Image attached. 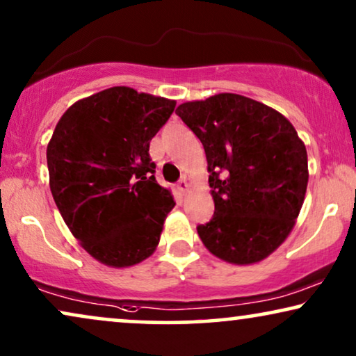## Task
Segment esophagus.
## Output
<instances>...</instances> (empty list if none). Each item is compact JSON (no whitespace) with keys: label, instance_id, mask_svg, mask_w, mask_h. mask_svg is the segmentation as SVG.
Here are the masks:
<instances>
[{"label":"esophagus","instance_id":"34e87169","mask_svg":"<svg viewBox=\"0 0 356 356\" xmlns=\"http://www.w3.org/2000/svg\"><path fill=\"white\" fill-rule=\"evenodd\" d=\"M175 188H177V192L181 193V195H186L187 191H188V184L186 179H181V181L177 182V186H175Z\"/></svg>","mask_w":356,"mask_h":356}]
</instances>
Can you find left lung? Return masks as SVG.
I'll return each mask as SVG.
<instances>
[{
	"instance_id": "left-lung-1",
	"label": "left lung",
	"mask_w": 356,
	"mask_h": 356,
	"mask_svg": "<svg viewBox=\"0 0 356 356\" xmlns=\"http://www.w3.org/2000/svg\"><path fill=\"white\" fill-rule=\"evenodd\" d=\"M175 113L202 141L215 215L197 227L215 257L257 264L290 236L305 202L307 153L285 115L239 94L188 101Z\"/></svg>"
}]
</instances>
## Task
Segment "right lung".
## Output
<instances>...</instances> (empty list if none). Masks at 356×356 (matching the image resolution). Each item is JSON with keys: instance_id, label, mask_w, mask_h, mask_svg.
Listing matches in <instances>:
<instances>
[{"instance_id": "obj_1", "label": "right lung", "mask_w": 356, "mask_h": 356, "mask_svg": "<svg viewBox=\"0 0 356 356\" xmlns=\"http://www.w3.org/2000/svg\"><path fill=\"white\" fill-rule=\"evenodd\" d=\"M175 101L113 86L79 99L47 145L51 195L71 234L107 267L154 252L175 202L154 179L149 141Z\"/></svg>"}]
</instances>
